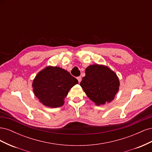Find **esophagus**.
Segmentation results:
<instances>
[{
	"mask_svg": "<svg viewBox=\"0 0 152 152\" xmlns=\"http://www.w3.org/2000/svg\"><path fill=\"white\" fill-rule=\"evenodd\" d=\"M77 79L78 81H79V83H80V82H81V80H82V79H81V77H78L77 78Z\"/></svg>",
	"mask_w": 152,
	"mask_h": 152,
	"instance_id": "34e87169",
	"label": "esophagus"
}]
</instances>
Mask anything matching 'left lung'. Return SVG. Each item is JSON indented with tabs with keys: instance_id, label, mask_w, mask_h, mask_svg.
Segmentation results:
<instances>
[{
	"instance_id": "left-lung-1",
	"label": "left lung",
	"mask_w": 152,
	"mask_h": 152,
	"mask_svg": "<svg viewBox=\"0 0 152 152\" xmlns=\"http://www.w3.org/2000/svg\"><path fill=\"white\" fill-rule=\"evenodd\" d=\"M80 86L96 105L110 103L119 90L120 81L112 69L103 65H91L86 69Z\"/></svg>"
}]
</instances>
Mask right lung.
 Masks as SVG:
<instances>
[{
	"instance_id": "add662e5",
	"label": "right lung",
	"mask_w": 152,
	"mask_h": 152,
	"mask_svg": "<svg viewBox=\"0 0 152 152\" xmlns=\"http://www.w3.org/2000/svg\"><path fill=\"white\" fill-rule=\"evenodd\" d=\"M79 83L68 71L58 66H47L32 82L34 94L39 102L49 108L60 107L73 86Z\"/></svg>"
}]
</instances>
